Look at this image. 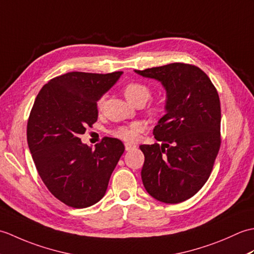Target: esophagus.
<instances>
[{"mask_svg": "<svg viewBox=\"0 0 254 254\" xmlns=\"http://www.w3.org/2000/svg\"><path fill=\"white\" fill-rule=\"evenodd\" d=\"M136 146L135 145H133V144H130V143H126V150L127 152H130L131 149H133V148H135Z\"/></svg>", "mask_w": 254, "mask_h": 254, "instance_id": "esophagus-1", "label": "esophagus"}]
</instances>
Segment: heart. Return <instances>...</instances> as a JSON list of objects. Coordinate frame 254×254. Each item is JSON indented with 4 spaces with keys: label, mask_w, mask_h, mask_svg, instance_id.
<instances>
[{
    "label": "heart",
    "mask_w": 254,
    "mask_h": 254,
    "mask_svg": "<svg viewBox=\"0 0 254 254\" xmlns=\"http://www.w3.org/2000/svg\"><path fill=\"white\" fill-rule=\"evenodd\" d=\"M124 96L127 99L128 102H131L132 105L136 104L137 101H144L146 102L150 97V89L146 85L142 83H130L124 87ZM105 96H102L101 98L97 102V107L98 109H102V107L105 105ZM144 123L142 122H133L128 126H124L118 127L117 130L112 132L113 135L116 137L122 139L126 142H134L138 138L139 133L144 131Z\"/></svg>",
    "instance_id": "b5f03b06"
}]
</instances>
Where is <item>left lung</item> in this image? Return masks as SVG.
<instances>
[{
  "label": "left lung",
  "instance_id": "left-lung-1",
  "mask_svg": "<svg viewBox=\"0 0 254 254\" xmlns=\"http://www.w3.org/2000/svg\"><path fill=\"white\" fill-rule=\"evenodd\" d=\"M135 73L153 78L166 90V115L153 134L161 145H141L142 181L150 196L181 203L207 181L220 147L218 93L201 68L171 63Z\"/></svg>",
  "mask_w": 254,
  "mask_h": 254
}]
</instances>
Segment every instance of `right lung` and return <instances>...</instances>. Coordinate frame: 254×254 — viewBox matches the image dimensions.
Masks as SVG:
<instances>
[{
	"label": "right lung",
	"instance_id": "obj_1",
	"mask_svg": "<svg viewBox=\"0 0 254 254\" xmlns=\"http://www.w3.org/2000/svg\"><path fill=\"white\" fill-rule=\"evenodd\" d=\"M122 73L61 75L41 88L32 106L27 142L38 174L48 190L71 207H88L104 197L124 152L118 138L106 137L95 149L79 138L97 121V101Z\"/></svg>",
	"mask_w": 254,
	"mask_h": 254
}]
</instances>
